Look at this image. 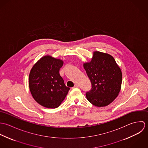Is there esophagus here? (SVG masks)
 <instances>
[{"label": "esophagus", "mask_w": 148, "mask_h": 148, "mask_svg": "<svg viewBox=\"0 0 148 148\" xmlns=\"http://www.w3.org/2000/svg\"><path fill=\"white\" fill-rule=\"evenodd\" d=\"M78 87H79V85L77 84H75L73 86V88H78Z\"/></svg>", "instance_id": "34e87169"}]
</instances>
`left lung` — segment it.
Returning <instances> with one entry per match:
<instances>
[{
  "mask_svg": "<svg viewBox=\"0 0 148 148\" xmlns=\"http://www.w3.org/2000/svg\"><path fill=\"white\" fill-rule=\"evenodd\" d=\"M92 88L86 92L87 100L101 107L110 104L118 96L122 83V73L110 55L96 51L90 63L84 64Z\"/></svg>",
  "mask_w": 148,
  "mask_h": 148,
  "instance_id": "8db88e82",
  "label": "left lung"
}]
</instances>
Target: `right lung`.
I'll use <instances>...</instances> for the list:
<instances>
[{
    "label": "right lung",
    "mask_w": 148,
    "mask_h": 148,
    "mask_svg": "<svg viewBox=\"0 0 148 148\" xmlns=\"http://www.w3.org/2000/svg\"><path fill=\"white\" fill-rule=\"evenodd\" d=\"M63 62L45 56L35 64L29 75V87L32 97L40 105L58 108L70 89L64 84L59 71Z\"/></svg>",
    "instance_id": "1"
}]
</instances>
